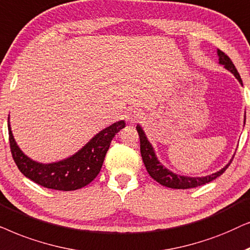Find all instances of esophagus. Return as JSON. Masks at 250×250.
<instances>
[{
  "label": "esophagus",
  "instance_id": "1",
  "mask_svg": "<svg viewBox=\"0 0 250 250\" xmlns=\"http://www.w3.org/2000/svg\"><path fill=\"white\" fill-rule=\"evenodd\" d=\"M142 118H143L142 109H139L137 107L128 109V112H127V120L130 123H136V122L138 121V120H141Z\"/></svg>",
  "mask_w": 250,
  "mask_h": 250
}]
</instances>
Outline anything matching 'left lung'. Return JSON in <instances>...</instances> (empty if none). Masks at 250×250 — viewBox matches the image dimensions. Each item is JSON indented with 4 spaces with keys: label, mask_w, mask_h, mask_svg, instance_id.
<instances>
[{
    "label": "left lung",
    "mask_w": 250,
    "mask_h": 250,
    "mask_svg": "<svg viewBox=\"0 0 250 250\" xmlns=\"http://www.w3.org/2000/svg\"><path fill=\"white\" fill-rule=\"evenodd\" d=\"M217 55L219 64L224 65V67L228 69V71L231 72L232 74L235 76V79L242 84V80L240 78V75H239L237 68H235V66L233 65L231 59L229 58V56H226L224 52L221 51V50H217ZM136 129H137L139 139H141V154L143 158V162H144L146 167V170H147L149 176H151L153 179H155V181L160 183L161 185L167 186V188L185 189L205 185L207 184V183L219 177V176L228 169L229 166L231 165V161H229L224 168L221 169V170L216 171L211 175L205 176V177H189V176L177 175L164 167V165H161V162H160L158 158H156L154 148H153L151 143L148 142V139L146 137L145 132L142 129L141 125H137Z\"/></svg>",
    "instance_id": "obj_1"
}]
</instances>
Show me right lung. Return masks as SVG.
Wrapping results in <instances>:
<instances>
[{
    "label": "right lung",
    "mask_w": 250,
    "mask_h": 250,
    "mask_svg": "<svg viewBox=\"0 0 250 250\" xmlns=\"http://www.w3.org/2000/svg\"><path fill=\"white\" fill-rule=\"evenodd\" d=\"M125 127L123 120L113 123L69 158L52 164H41L28 158L19 148L10 127V115L8 118L10 148L17 167L36 184L58 191H74L94 181L101 171L112 139Z\"/></svg>",
    "instance_id": "add662e5"
}]
</instances>
